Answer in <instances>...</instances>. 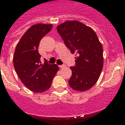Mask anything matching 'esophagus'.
Segmentation results:
<instances>
[{
  "mask_svg": "<svg viewBox=\"0 0 125 125\" xmlns=\"http://www.w3.org/2000/svg\"><path fill=\"white\" fill-rule=\"evenodd\" d=\"M65 66V65H58V67L60 68H63V67H64Z\"/></svg>",
  "mask_w": 125,
  "mask_h": 125,
  "instance_id": "1",
  "label": "esophagus"
}]
</instances>
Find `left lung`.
<instances>
[{"label": "left lung", "mask_w": 125, "mask_h": 125, "mask_svg": "<svg viewBox=\"0 0 125 125\" xmlns=\"http://www.w3.org/2000/svg\"><path fill=\"white\" fill-rule=\"evenodd\" d=\"M65 45L76 57L71 67L69 80L75 91H85L97 83L103 67V49L95 31L78 21H68L57 26Z\"/></svg>", "instance_id": "obj_1"}]
</instances>
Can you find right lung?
Segmentation results:
<instances>
[{"instance_id":"add662e5","label":"right lung","mask_w":125,"mask_h":125,"mask_svg":"<svg viewBox=\"0 0 125 125\" xmlns=\"http://www.w3.org/2000/svg\"><path fill=\"white\" fill-rule=\"evenodd\" d=\"M52 28V24L32 25L21 38L15 48L13 65L17 74L26 87L33 92L43 93L51 87L58 71L56 64H42L38 52L40 42Z\"/></svg>"}]
</instances>
